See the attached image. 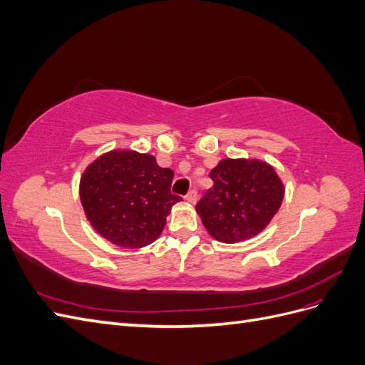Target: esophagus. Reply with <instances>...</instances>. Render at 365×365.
Here are the masks:
<instances>
[{
  "instance_id": "esophagus-1",
  "label": "esophagus",
  "mask_w": 365,
  "mask_h": 365,
  "mask_svg": "<svg viewBox=\"0 0 365 365\" xmlns=\"http://www.w3.org/2000/svg\"><path fill=\"white\" fill-rule=\"evenodd\" d=\"M185 200L189 201L190 204H195L196 202V200H197V193H196V190L193 189V190H190L189 193H187V196H185Z\"/></svg>"
}]
</instances>
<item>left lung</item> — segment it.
Wrapping results in <instances>:
<instances>
[{"instance_id": "8db88e82", "label": "left lung", "mask_w": 365, "mask_h": 365, "mask_svg": "<svg viewBox=\"0 0 365 365\" xmlns=\"http://www.w3.org/2000/svg\"><path fill=\"white\" fill-rule=\"evenodd\" d=\"M196 212L208 235L225 244L257 236L279 212L284 187L272 165L260 160L225 158L210 172Z\"/></svg>"}]
</instances>
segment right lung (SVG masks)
Masks as SVG:
<instances>
[{"mask_svg":"<svg viewBox=\"0 0 365 365\" xmlns=\"http://www.w3.org/2000/svg\"><path fill=\"white\" fill-rule=\"evenodd\" d=\"M173 172L155 157L117 149L94 160L81 178L86 219L102 237L123 248H141L161 235L172 207L182 197L170 193Z\"/></svg>","mask_w":365,"mask_h":365,"instance_id":"right-lung-1","label":"right lung"}]
</instances>
